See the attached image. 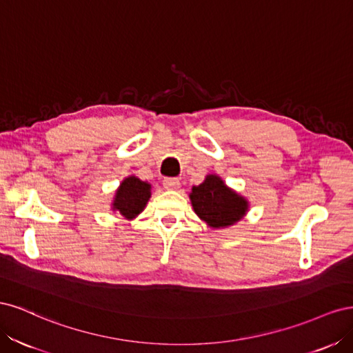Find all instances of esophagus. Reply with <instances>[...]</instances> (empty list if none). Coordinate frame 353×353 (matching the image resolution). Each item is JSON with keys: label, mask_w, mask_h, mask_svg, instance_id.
Returning a JSON list of instances; mask_svg holds the SVG:
<instances>
[{"label": "esophagus", "mask_w": 353, "mask_h": 353, "mask_svg": "<svg viewBox=\"0 0 353 353\" xmlns=\"http://www.w3.org/2000/svg\"><path fill=\"white\" fill-rule=\"evenodd\" d=\"M163 187L166 190H178L181 187V183L178 178H165L163 179Z\"/></svg>", "instance_id": "1"}]
</instances>
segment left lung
<instances>
[{"instance_id":"1","label":"left lung","mask_w":353,"mask_h":353,"mask_svg":"<svg viewBox=\"0 0 353 353\" xmlns=\"http://www.w3.org/2000/svg\"><path fill=\"white\" fill-rule=\"evenodd\" d=\"M197 216L212 228H227L239 222L249 209V201L225 185L218 175H208L190 193Z\"/></svg>"}]
</instances>
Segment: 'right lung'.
Listing matches in <instances>:
<instances>
[{"instance_id":"right-lung-1","label":"right lung","mask_w":353,"mask_h":353,"mask_svg":"<svg viewBox=\"0 0 353 353\" xmlns=\"http://www.w3.org/2000/svg\"><path fill=\"white\" fill-rule=\"evenodd\" d=\"M150 190L152 185L145 181H141L134 175L128 176L116 190L112 209L121 213L125 219H134L144 210L148 199L152 196Z\"/></svg>"}]
</instances>
